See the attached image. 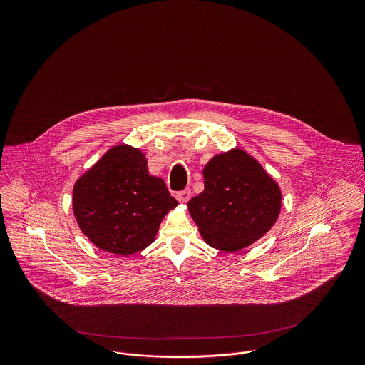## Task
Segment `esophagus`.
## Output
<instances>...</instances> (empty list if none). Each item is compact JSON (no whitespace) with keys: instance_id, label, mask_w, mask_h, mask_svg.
<instances>
[{"instance_id":"34e87169","label":"esophagus","mask_w":365,"mask_h":365,"mask_svg":"<svg viewBox=\"0 0 365 365\" xmlns=\"http://www.w3.org/2000/svg\"><path fill=\"white\" fill-rule=\"evenodd\" d=\"M190 189H185V190L179 191V192L176 194V200H178L180 204H186V202L190 200Z\"/></svg>"}]
</instances>
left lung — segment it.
Listing matches in <instances>:
<instances>
[{
	"label": "left lung",
	"mask_w": 365,
	"mask_h": 365,
	"mask_svg": "<svg viewBox=\"0 0 365 365\" xmlns=\"http://www.w3.org/2000/svg\"><path fill=\"white\" fill-rule=\"evenodd\" d=\"M204 191L187 204L209 246L238 252L259 241L278 220L282 191L260 163L241 148L212 157Z\"/></svg>",
	"instance_id": "left-lung-1"
}]
</instances>
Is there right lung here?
I'll return each mask as SVG.
<instances>
[{"label": "right lung", "instance_id": "add662e5", "mask_svg": "<svg viewBox=\"0 0 365 365\" xmlns=\"http://www.w3.org/2000/svg\"><path fill=\"white\" fill-rule=\"evenodd\" d=\"M72 210L98 249L118 256L143 250L156 240L164 216L176 208L164 180L148 171L145 153L112 146L73 185Z\"/></svg>", "mask_w": 365, "mask_h": 365}]
</instances>
